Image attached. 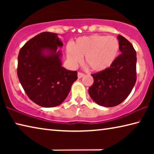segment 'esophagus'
<instances>
[{"instance_id":"esophagus-1","label":"esophagus","mask_w":154,"mask_h":154,"mask_svg":"<svg viewBox=\"0 0 154 154\" xmlns=\"http://www.w3.org/2000/svg\"><path fill=\"white\" fill-rule=\"evenodd\" d=\"M77 76H78V78L80 79V78H82L83 76H84V73H83V72H78Z\"/></svg>"}]
</instances>
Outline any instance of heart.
Masks as SVG:
<instances>
[{
	"label": "heart",
	"instance_id": "b5f03b06",
	"mask_svg": "<svg viewBox=\"0 0 154 154\" xmlns=\"http://www.w3.org/2000/svg\"><path fill=\"white\" fill-rule=\"evenodd\" d=\"M119 43L113 36L92 35L77 38L72 47L67 49L69 62L76 66L85 57V62L94 71H104L111 66L118 55Z\"/></svg>",
	"mask_w": 154,
	"mask_h": 154
}]
</instances>
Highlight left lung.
I'll return each instance as SVG.
<instances>
[{
  "label": "left lung",
  "instance_id": "1",
  "mask_svg": "<svg viewBox=\"0 0 154 154\" xmlns=\"http://www.w3.org/2000/svg\"><path fill=\"white\" fill-rule=\"evenodd\" d=\"M119 50L110 67L91 75L94 83L88 92L98 105L111 107L119 105L131 92L137 81V54L126 38L118 35Z\"/></svg>",
  "mask_w": 154,
  "mask_h": 154
}]
</instances>
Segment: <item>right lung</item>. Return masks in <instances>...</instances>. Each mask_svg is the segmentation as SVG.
Instances as JSON below:
<instances>
[{"label": "right lung", "instance_id": "1", "mask_svg": "<svg viewBox=\"0 0 154 154\" xmlns=\"http://www.w3.org/2000/svg\"><path fill=\"white\" fill-rule=\"evenodd\" d=\"M63 43L56 33L43 32L34 36L20 49L17 73L20 82L31 100L43 107H54L63 102L77 79L76 71L61 66ZM48 50L49 54L43 52Z\"/></svg>", "mask_w": 154, "mask_h": 154}]
</instances>
